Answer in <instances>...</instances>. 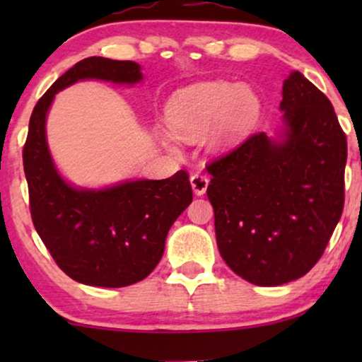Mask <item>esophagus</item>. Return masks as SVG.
Wrapping results in <instances>:
<instances>
[{
    "label": "esophagus",
    "mask_w": 362,
    "mask_h": 362,
    "mask_svg": "<svg viewBox=\"0 0 362 362\" xmlns=\"http://www.w3.org/2000/svg\"><path fill=\"white\" fill-rule=\"evenodd\" d=\"M207 185H209V180H207V176L201 175V173H194V175L191 176L192 191H194L197 196L204 194L206 189H207Z\"/></svg>",
    "instance_id": "34e87169"
}]
</instances>
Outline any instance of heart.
Listing matches in <instances>:
<instances>
[{
  "instance_id": "1",
  "label": "heart",
  "mask_w": 362,
  "mask_h": 362,
  "mask_svg": "<svg viewBox=\"0 0 362 362\" xmlns=\"http://www.w3.org/2000/svg\"><path fill=\"white\" fill-rule=\"evenodd\" d=\"M166 115L177 136L196 140L214 125L211 143L226 146L252 130L260 115V98L237 83L201 82L175 93ZM165 143L171 145L170 138L165 136Z\"/></svg>"
}]
</instances>
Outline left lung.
Listing matches in <instances>:
<instances>
[{
  "label": "left lung",
  "mask_w": 362,
  "mask_h": 362,
  "mask_svg": "<svg viewBox=\"0 0 362 362\" xmlns=\"http://www.w3.org/2000/svg\"><path fill=\"white\" fill-rule=\"evenodd\" d=\"M280 110V140L254 133L207 165L222 259L259 286L308 274L344 207L348 143L329 98L291 72Z\"/></svg>",
  "instance_id": "left-lung-1"
}]
</instances>
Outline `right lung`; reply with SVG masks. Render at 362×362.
I'll return each mask as SVG.
<instances>
[{"mask_svg": "<svg viewBox=\"0 0 362 362\" xmlns=\"http://www.w3.org/2000/svg\"><path fill=\"white\" fill-rule=\"evenodd\" d=\"M82 78L117 83L141 81L132 61L87 57L62 74L34 107L23 148L29 209L39 237L64 274L92 286L120 288L155 270L168 230L191 204L189 175L127 181L107 189L69 186L54 166L46 141V115L54 95Z\"/></svg>", "mask_w": 362, "mask_h": 362, "instance_id": "add662e5", "label": "right lung"}]
</instances>
